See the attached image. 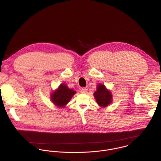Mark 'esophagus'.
Instances as JSON below:
<instances>
[{
    "mask_svg": "<svg viewBox=\"0 0 161 161\" xmlns=\"http://www.w3.org/2000/svg\"><path fill=\"white\" fill-rule=\"evenodd\" d=\"M80 92L82 93H87V88H82V89L80 90Z\"/></svg>",
    "mask_w": 161,
    "mask_h": 161,
    "instance_id": "34e87169",
    "label": "esophagus"
}]
</instances>
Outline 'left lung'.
<instances>
[{"label":"left lung","instance_id":"left-lung-1","mask_svg":"<svg viewBox=\"0 0 161 161\" xmlns=\"http://www.w3.org/2000/svg\"><path fill=\"white\" fill-rule=\"evenodd\" d=\"M93 95L98 105L102 107H106L112 102L111 92L107 89L104 85L98 84Z\"/></svg>","mask_w":161,"mask_h":161}]
</instances>
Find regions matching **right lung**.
I'll return each mask as SVG.
<instances>
[{
	"instance_id": "1",
	"label": "right lung",
	"mask_w": 161,
	"mask_h": 161,
	"mask_svg": "<svg viewBox=\"0 0 161 161\" xmlns=\"http://www.w3.org/2000/svg\"><path fill=\"white\" fill-rule=\"evenodd\" d=\"M75 92V91L69 89L66 84H61L57 90L52 93L51 98L56 106L64 107Z\"/></svg>"
}]
</instances>
